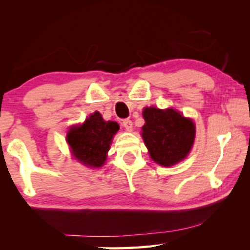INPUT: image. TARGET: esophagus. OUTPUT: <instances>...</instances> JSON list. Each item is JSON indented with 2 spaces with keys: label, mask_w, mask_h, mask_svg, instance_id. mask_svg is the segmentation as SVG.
<instances>
[{
  "label": "esophagus",
  "mask_w": 250,
  "mask_h": 250,
  "mask_svg": "<svg viewBox=\"0 0 250 250\" xmlns=\"http://www.w3.org/2000/svg\"><path fill=\"white\" fill-rule=\"evenodd\" d=\"M122 126L125 129V131H128V132H131L132 131V121L129 120V119H125L122 121Z\"/></svg>",
  "instance_id": "1"
}]
</instances>
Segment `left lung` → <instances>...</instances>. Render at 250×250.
<instances>
[{
  "mask_svg": "<svg viewBox=\"0 0 250 250\" xmlns=\"http://www.w3.org/2000/svg\"><path fill=\"white\" fill-rule=\"evenodd\" d=\"M146 124L142 138L151 159L162 167H172L184 160L195 139V125L180 111L150 107L143 109Z\"/></svg>",
  "mask_w": 250,
  "mask_h": 250,
  "instance_id": "1",
  "label": "left lung"
}]
</instances>
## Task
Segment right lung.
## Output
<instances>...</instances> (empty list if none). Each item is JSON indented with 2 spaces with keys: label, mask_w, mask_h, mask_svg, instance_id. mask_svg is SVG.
Instances as JSON below:
<instances>
[{
  "label": "right lung",
  "mask_w": 250,
  "mask_h": 250,
  "mask_svg": "<svg viewBox=\"0 0 250 250\" xmlns=\"http://www.w3.org/2000/svg\"><path fill=\"white\" fill-rule=\"evenodd\" d=\"M119 130L115 121H104L96 111L82 125H73L66 140L71 153L80 163L88 167H100L107 160V153L113 135Z\"/></svg>",
  "instance_id": "obj_1"
}]
</instances>
